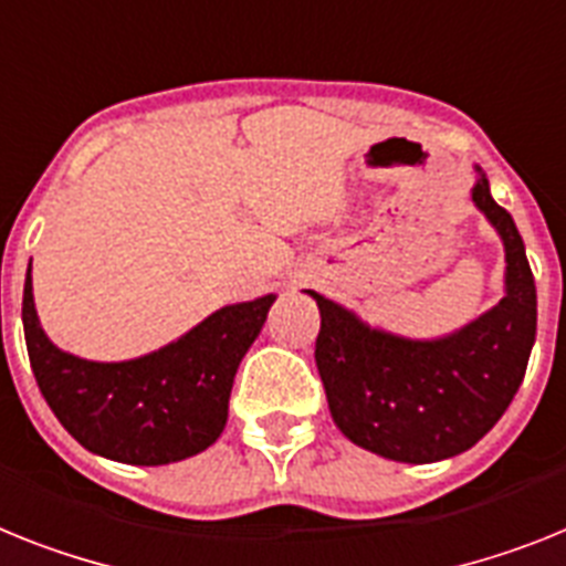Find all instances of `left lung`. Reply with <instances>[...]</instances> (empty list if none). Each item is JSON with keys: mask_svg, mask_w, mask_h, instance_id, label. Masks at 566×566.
<instances>
[{"mask_svg": "<svg viewBox=\"0 0 566 566\" xmlns=\"http://www.w3.org/2000/svg\"><path fill=\"white\" fill-rule=\"evenodd\" d=\"M472 201L503 244V298L458 331L415 339L371 325L316 291V368L336 429L397 463H437L472 449L524 382L538 298L515 221L497 207L481 166Z\"/></svg>", "mask_w": 566, "mask_h": 566, "instance_id": "1", "label": "left lung"}]
</instances>
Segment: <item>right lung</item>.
I'll use <instances>...</instances> for the list:
<instances>
[{"label": "right lung", "mask_w": 566, "mask_h": 566, "mask_svg": "<svg viewBox=\"0 0 566 566\" xmlns=\"http://www.w3.org/2000/svg\"><path fill=\"white\" fill-rule=\"evenodd\" d=\"M273 302L275 293H268L218 307L164 348L97 363L56 348L42 331L28 264L22 327L36 386L83 449L129 467H166L221 437L232 379Z\"/></svg>", "instance_id": "add662e5"}]
</instances>
